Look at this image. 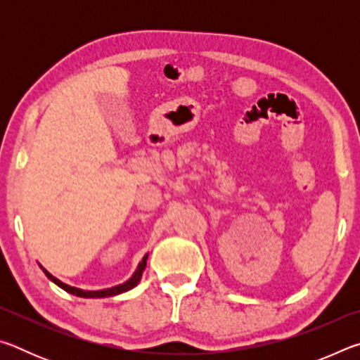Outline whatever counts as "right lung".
Returning <instances> with one entry per match:
<instances>
[{
    "mask_svg": "<svg viewBox=\"0 0 360 360\" xmlns=\"http://www.w3.org/2000/svg\"><path fill=\"white\" fill-rule=\"evenodd\" d=\"M148 255H149V254H146L144 257H143V260L139 262V265H138V268H136V271L133 273V276L129 279V281H125L124 284L114 285V288L101 289V290H84V289H79V288H72V285H70V284H65V283L60 281L58 278L52 276L51 273H49L44 266H41V268H42V271L46 273V276H47L49 279H51L52 283H56V284L58 285V288H62L63 290L70 292V294L76 295V297H84V298H101V297H112V295H119V294H122V292H127V290H130V289L135 288V285H138V283L141 281L143 271H144V268H146V262H148Z\"/></svg>",
    "mask_w": 360,
    "mask_h": 360,
    "instance_id": "right-lung-1",
    "label": "right lung"
}]
</instances>
